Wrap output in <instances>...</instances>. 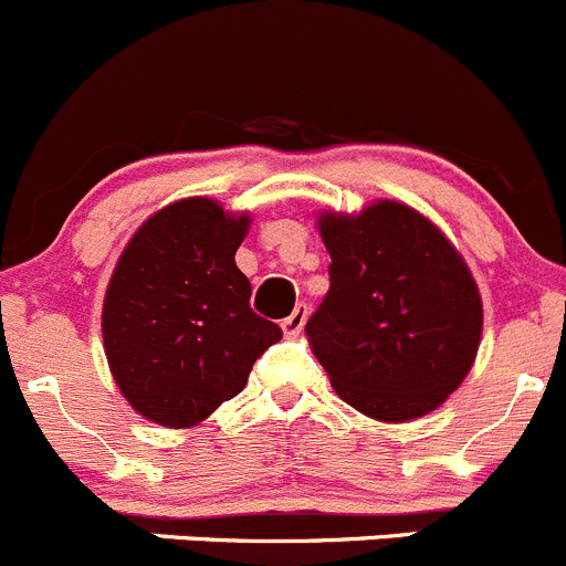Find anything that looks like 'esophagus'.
<instances>
[{
	"mask_svg": "<svg viewBox=\"0 0 566 566\" xmlns=\"http://www.w3.org/2000/svg\"><path fill=\"white\" fill-rule=\"evenodd\" d=\"M305 322H307V305H296L294 311L289 313V316L283 318V333H285V338H296V335L302 333V327H305Z\"/></svg>",
	"mask_w": 566,
	"mask_h": 566,
	"instance_id": "34e87169",
	"label": "esophagus"
}]
</instances>
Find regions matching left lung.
I'll return each instance as SVG.
<instances>
[{
  "label": "left lung",
  "instance_id": "1",
  "mask_svg": "<svg viewBox=\"0 0 566 566\" xmlns=\"http://www.w3.org/2000/svg\"><path fill=\"white\" fill-rule=\"evenodd\" d=\"M329 291L305 324L335 394L377 421L438 410L471 371L481 296L434 222L396 200L318 217Z\"/></svg>",
  "mask_w": 566,
  "mask_h": 566
}]
</instances>
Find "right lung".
<instances>
[{
    "label": "right lung",
    "mask_w": 566,
    "mask_h": 566,
    "mask_svg": "<svg viewBox=\"0 0 566 566\" xmlns=\"http://www.w3.org/2000/svg\"><path fill=\"white\" fill-rule=\"evenodd\" d=\"M248 228L250 214L187 198L148 217L117 259L101 313L106 363L128 405L159 427L209 418L283 338L253 313L233 261Z\"/></svg>",
    "instance_id": "right-lung-1"
}]
</instances>
